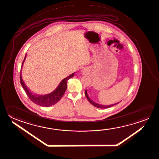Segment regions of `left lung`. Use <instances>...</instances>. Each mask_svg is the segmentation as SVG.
<instances>
[{"label": "left lung", "mask_w": 159, "mask_h": 159, "mask_svg": "<svg viewBox=\"0 0 159 159\" xmlns=\"http://www.w3.org/2000/svg\"><path fill=\"white\" fill-rule=\"evenodd\" d=\"M84 94H85V96H86V97L87 98L88 101H89L90 103L93 105V106L96 107H98V108H100V109H107V108H109L110 107H113V106L115 105L116 104H118V103H117V104H113V105H101V104H98L95 102H94V101H92L90 99L89 96L88 94H87V90L85 91Z\"/></svg>", "instance_id": "8db88e82"}]
</instances>
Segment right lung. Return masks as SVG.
<instances>
[{"label":"right lung","instance_id":"add662e5","mask_svg":"<svg viewBox=\"0 0 159 159\" xmlns=\"http://www.w3.org/2000/svg\"><path fill=\"white\" fill-rule=\"evenodd\" d=\"M26 57V55H25L24 60L22 62L21 69H22V66H23V63L25 61ZM21 69H20V84L25 91L26 94L28 96L29 98L33 102H34L35 104L39 105L40 106H41V107H50V106L57 103L58 101L61 100V98L64 95L66 88H67V82L68 81V80L74 76V74H75V73H73L72 75H70L66 78L63 79L62 81H61V82L59 84L58 87L52 93H49L48 95H39L34 94V93L31 92L30 90H29V89L26 86L25 84L24 83L23 80L22 78V76H21Z\"/></svg>","mask_w":159,"mask_h":159}]
</instances>
